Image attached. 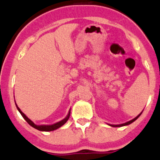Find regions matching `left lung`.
Returning <instances> with one entry per match:
<instances>
[{"label": "left lung", "instance_id": "left-lung-1", "mask_svg": "<svg viewBox=\"0 0 160 160\" xmlns=\"http://www.w3.org/2000/svg\"><path fill=\"white\" fill-rule=\"evenodd\" d=\"M142 113V112L140 113V114H139L138 115H137V116L135 118H133V119H132V120H130V121H128V122H126V123H121V124H111V123H108V124L109 125V126H111V127H113V128H121V127H123V126H128V125L130 124V123H133V122H134V121H136V120H137V118H138L139 117H140V115H141Z\"/></svg>", "mask_w": 160, "mask_h": 160}]
</instances>
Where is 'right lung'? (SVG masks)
I'll return each instance as SVG.
<instances>
[{"mask_svg": "<svg viewBox=\"0 0 160 160\" xmlns=\"http://www.w3.org/2000/svg\"><path fill=\"white\" fill-rule=\"evenodd\" d=\"M15 104H16V107H17V108H18V111L20 113V114L22 115V117H23V118H24L25 121H27V123H28L30 125V126L32 127V128H33L37 129V130H39V131H46V132L53 131V130H56V129L61 128V127L62 126V125H64L65 123H66V122H67V121H68V118H69V117H70V113H71V108H70L69 111H68V114H67V116L64 118V119H62V121H60L59 122H56V123H53V124L37 125V124H35V123H34L33 122H32L31 120L30 119V118H27V115H26L25 114H23V113L22 112V111L20 109V108H19V107L18 106V104H16V102H15Z\"/></svg>", "mask_w": 160, "mask_h": 160, "instance_id": "obj_1", "label": "right lung"}]
</instances>
